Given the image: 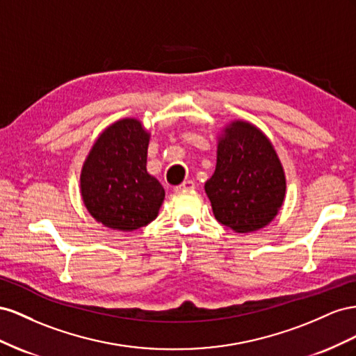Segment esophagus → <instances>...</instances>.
<instances>
[{
	"label": "esophagus",
	"instance_id": "obj_1",
	"mask_svg": "<svg viewBox=\"0 0 356 356\" xmlns=\"http://www.w3.org/2000/svg\"><path fill=\"white\" fill-rule=\"evenodd\" d=\"M195 188V181L194 180H185L184 184H180L175 188L176 192H184V191H188V189H194Z\"/></svg>",
	"mask_w": 356,
	"mask_h": 356
}]
</instances>
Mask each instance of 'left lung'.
<instances>
[{
  "label": "left lung",
  "mask_w": 356,
  "mask_h": 356,
  "mask_svg": "<svg viewBox=\"0 0 356 356\" xmlns=\"http://www.w3.org/2000/svg\"><path fill=\"white\" fill-rule=\"evenodd\" d=\"M204 189L218 222L252 232L277 215L286 180L270 140L249 122L236 120L219 138L216 170Z\"/></svg>",
  "instance_id": "1"
}]
</instances>
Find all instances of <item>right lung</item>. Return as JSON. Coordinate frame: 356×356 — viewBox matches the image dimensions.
Wrapping results in <instances>:
<instances>
[{
    "instance_id": "right-lung-1",
    "label": "right lung",
    "mask_w": 356,
    "mask_h": 356,
    "mask_svg": "<svg viewBox=\"0 0 356 356\" xmlns=\"http://www.w3.org/2000/svg\"><path fill=\"white\" fill-rule=\"evenodd\" d=\"M149 133L137 119L110 125L90 149L80 176L88 211L103 225L134 231L158 216L165 191L146 170Z\"/></svg>"
}]
</instances>
